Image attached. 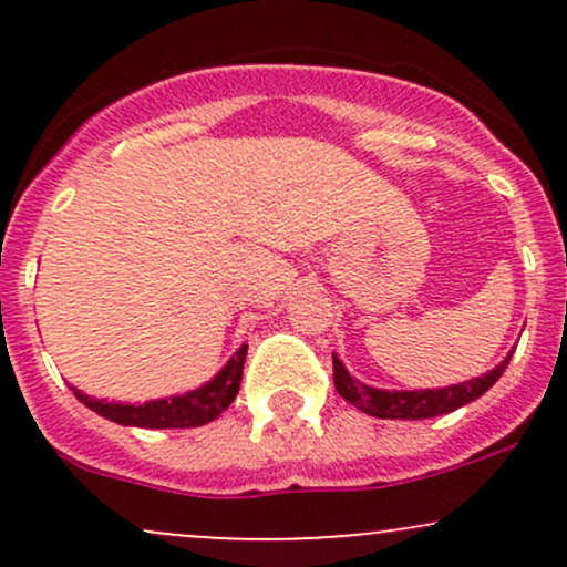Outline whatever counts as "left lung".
<instances>
[{"label": "left lung", "instance_id": "left-lung-1", "mask_svg": "<svg viewBox=\"0 0 567 567\" xmlns=\"http://www.w3.org/2000/svg\"><path fill=\"white\" fill-rule=\"evenodd\" d=\"M512 354L514 351H509V357L501 365L493 368L491 373L480 375V379L455 383V386L445 389H424V392H383V389L365 386V383L351 379L349 370L333 354V383L336 392L343 400L360 408L362 413L375 415V419H434V415L453 413L461 405H470L477 396H483L501 379V373L509 365Z\"/></svg>", "mask_w": 567, "mask_h": 567}]
</instances>
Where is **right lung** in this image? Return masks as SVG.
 <instances>
[{"instance_id":"add662e5","label":"right lung","mask_w":567,"mask_h":567,"mask_svg":"<svg viewBox=\"0 0 567 567\" xmlns=\"http://www.w3.org/2000/svg\"><path fill=\"white\" fill-rule=\"evenodd\" d=\"M247 357V343L239 347L237 354L226 362L213 381L205 386L194 389L171 400H152L143 405H125V402H103L95 396L82 394L80 389L71 386V392L90 410H95L103 419L114 421L122 426H143V429H188V426H205L207 421L218 419L226 408L231 405L234 396L239 392V381H243V368Z\"/></svg>"}]
</instances>
